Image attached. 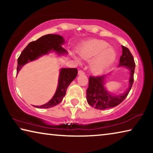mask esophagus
<instances>
[{
	"label": "esophagus",
	"mask_w": 153,
	"mask_h": 153,
	"mask_svg": "<svg viewBox=\"0 0 153 153\" xmlns=\"http://www.w3.org/2000/svg\"><path fill=\"white\" fill-rule=\"evenodd\" d=\"M85 74L84 71H83V70H81V69H80V70L78 71V74H79V75H82V74Z\"/></svg>",
	"instance_id": "1"
}]
</instances>
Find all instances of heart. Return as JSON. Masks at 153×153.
<instances>
[{
  "label": "heart",
  "mask_w": 153,
  "mask_h": 153,
  "mask_svg": "<svg viewBox=\"0 0 153 153\" xmlns=\"http://www.w3.org/2000/svg\"><path fill=\"white\" fill-rule=\"evenodd\" d=\"M109 45L104 40H90L83 44L79 48V55L86 60L93 59L92 70L96 74H101L109 67L116 59V53L108 48Z\"/></svg>",
  "instance_id": "b5f03b06"
}]
</instances>
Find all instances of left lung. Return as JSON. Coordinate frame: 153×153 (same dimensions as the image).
Masks as SVG:
<instances>
[{"instance_id":"left-lung-1","label":"left lung","mask_w":153,"mask_h":153,"mask_svg":"<svg viewBox=\"0 0 153 153\" xmlns=\"http://www.w3.org/2000/svg\"><path fill=\"white\" fill-rule=\"evenodd\" d=\"M122 46V55L120 56V66L128 67L130 71L129 86L123 94L113 96L108 93L104 88L105 76H90L88 88L86 90L88 103L97 109L105 110L120 105L128 95L134 82V74L135 69V62L129 49Z\"/></svg>"}]
</instances>
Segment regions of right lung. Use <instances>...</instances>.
<instances>
[{"instance_id": "1", "label": "right lung", "mask_w": 153, "mask_h": 153, "mask_svg": "<svg viewBox=\"0 0 153 153\" xmlns=\"http://www.w3.org/2000/svg\"><path fill=\"white\" fill-rule=\"evenodd\" d=\"M64 40L62 36L56 34H47L38 40L28 44L22 52L17 59V73L23 65L30 61L35 60L39 56L47 54L49 51H55L58 54L67 53V51L62 47ZM77 75L76 68H63L61 69L57 89L53 98L46 104L34 106L37 108H50L60 103L66 94L67 88Z\"/></svg>"}]
</instances>
